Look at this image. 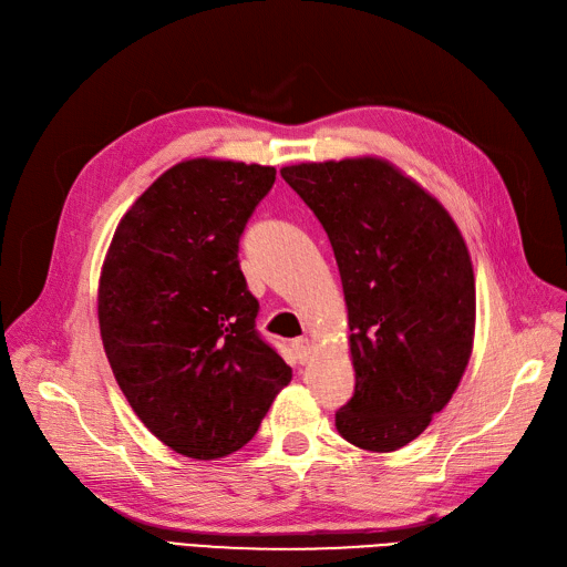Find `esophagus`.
<instances>
[{"label": "esophagus", "mask_w": 567, "mask_h": 567, "mask_svg": "<svg viewBox=\"0 0 567 567\" xmlns=\"http://www.w3.org/2000/svg\"><path fill=\"white\" fill-rule=\"evenodd\" d=\"M290 348H293L296 359H298L300 364H305L307 359H310V354H312V342L307 340V338H296L293 342H290Z\"/></svg>", "instance_id": "obj_1"}]
</instances>
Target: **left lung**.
I'll use <instances>...</instances> for the list:
<instances>
[{"label": "left lung", "mask_w": 567, "mask_h": 567, "mask_svg": "<svg viewBox=\"0 0 567 567\" xmlns=\"http://www.w3.org/2000/svg\"><path fill=\"white\" fill-rule=\"evenodd\" d=\"M329 234L346 293L352 400L338 433L367 452L416 440L450 404L475 338V277L444 205L375 156L281 167Z\"/></svg>", "instance_id": "8db88e82"}]
</instances>
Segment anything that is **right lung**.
I'll list each match as a JSON object with an SVG mask.
<instances>
[{
  "mask_svg": "<svg viewBox=\"0 0 567 567\" xmlns=\"http://www.w3.org/2000/svg\"><path fill=\"white\" fill-rule=\"evenodd\" d=\"M277 179L271 165H173L120 219L99 277V329L134 414L198 461L248 444L290 367L255 331L238 238Z\"/></svg>",
  "mask_w": 567,
  "mask_h": 567,
  "instance_id": "right-lung-1",
  "label": "right lung"
}]
</instances>
